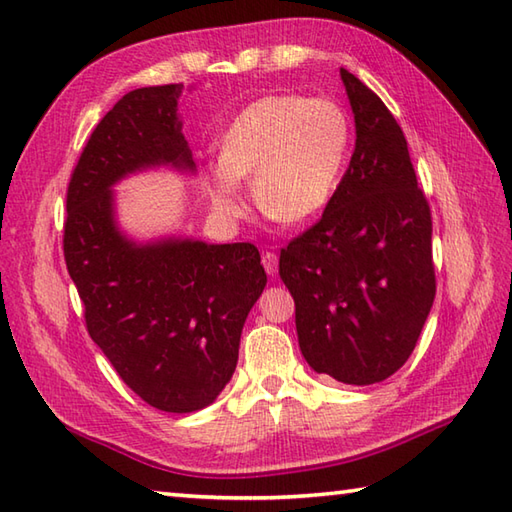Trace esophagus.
Here are the masks:
<instances>
[{
    "label": "esophagus",
    "instance_id": "esophagus-1",
    "mask_svg": "<svg viewBox=\"0 0 512 512\" xmlns=\"http://www.w3.org/2000/svg\"><path fill=\"white\" fill-rule=\"evenodd\" d=\"M262 264H264L268 275H277V268H279L277 253H270V250H266V253L262 255Z\"/></svg>",
    "mask_w": 512,
    "mask_h": 512
}]
</instances>
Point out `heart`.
<instances>
[{"label": "heart", "instance_id": "heart-1", "mask_svg": "<svg viewBox=\"0 0 512 512\" xmlns=\"http://www.w3.org/2000/svg\"><path fill=\"white\" fill-rule=\"evenodd\" d=\"M350 151V123L323 96L270 94L246 105L220 140V162L206 173L215 211H246L239 182L253 180L255 202L270 220L301 224L317 217L336 191Z\"/></svg>", "mask_w": 512, "mask_h": 512}]
</instances>
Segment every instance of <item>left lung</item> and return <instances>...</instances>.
Segmentation results:
<instances>
[{
	"label": "left lung",
	"instance_id": "obj_1",
	"mask_svg": "<svg viewBox=\"0 0 512 512\" xmlns=\"http://www.w3.org/2000/svg\"><path fill=\"white\" fill-rule=\"evenodd\" d=\"M341 79L356 123L350 167L321 220L281 248L279 275L308 365L372 385L407 363L436 299L431 209L396 118L352 72Z\"/></svg>",
	"mask_w": 512,
	"mask_h": 512
}]
</instances>
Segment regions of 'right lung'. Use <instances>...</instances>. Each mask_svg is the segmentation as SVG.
<instances>
[{
	"mask_svg": "<svg viewBox=\"0 0 512 512\" xmlns=\"http://www.w3.org/2000/svg\"><path fill=\"white\" fill-rule=\"evenodd\" d=\"M180 94L182 83L140 88L101 118L72 171L63 224L92 341L136 396L169 413L211 405L231 380L244 321L266 286L248 242L136 246L116 228L112 184L154 165L195 167Z\"/></svg>",
	"mask_w": 512,
	"mask_h": 512,
	"instance_id": "1",
	"label": "right lung"
}]
</instances>
